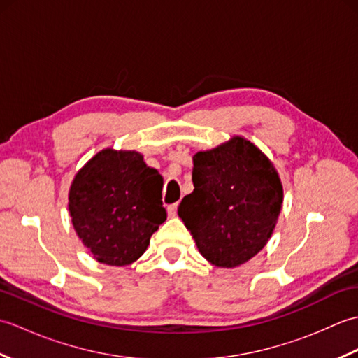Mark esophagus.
Listing matches in <instances>:
<instances>
[{
    "instance_id": "1",
    "label": "esophagus",
    "mask_w": 358,
    "mask_h": 358,
    "mask_svg": "<svg viewBox=\"0 0 358 358\" xmlns=\"http://www.w3.org/2000/svg\"><path fill=\"white\" fill-rule=\"evenodd\" d=\"M177 204H171V206H167V215H169L171 218L177 215Z\"/></svg>"
}]
</instances>
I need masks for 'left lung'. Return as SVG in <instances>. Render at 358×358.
Listing matches in <instances>:
<instances>
[{"instance_id": "8db88e82", "label": "left lung", "mask_w": 358, "mask_h": 358, "mask_svg": "<svg viewBox=\"0 0 358 358\" xmlns=\"http://www.w3.org/2000/svg\"><path fill=\"white\" fill-rule=\"evenodd\" d=\"M194 192L178 206L200 254L217 268H237L266 246L283 204L275 166L235 135L192 157Z\"/></svg>"}]
</instances>
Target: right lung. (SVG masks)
Wrapping results in <instances>:
<instances>
[{"label": "right lung", "mask_w": 358, "mask_h": 358, "mask_svg": "<svg viewBox=\"0 0 358 358\" xmlns=\"http://www.w3.org/2000/svg\"><path fill=\"white\" fill-rule=\"evenodd\" d=\"M162 191L163 177L140 152L106 148L72 180L67 206L73 229L96 262L131 264L166 220Z\"/></svg>", "instance_id": "obj_1"}]
</instances>
